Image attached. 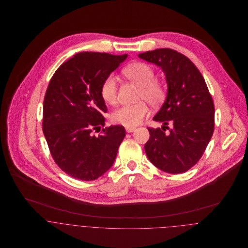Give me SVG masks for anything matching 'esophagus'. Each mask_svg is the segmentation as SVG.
I'll list each match as a JSON object with an SVG mask.
<instances>
[{
    "label": "esophagus",
    "instance_id": "obj_1",
    "mask_svg": "<svg viewBox=\"0 0 248 248\" xmlns=\"http://www.w3.org/2000/svg\"><path fill=\"white\" fill-rule=\"evenodd\" d=\"M135 130H136V128H134V127H126V132L127 133H132Z\"/></svg>",
    "mask_w": 248,
    "mask_h": 248
}]
</instances>
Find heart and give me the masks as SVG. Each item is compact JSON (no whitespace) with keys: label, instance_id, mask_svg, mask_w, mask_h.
<instances>
[{"label":"heart","instance_id":"b5f03b06","mask_svg":"<svg viewBox=\"0 0 248 248\" xmlns=\"http://www.w3.org/2000/svg\"><path fill=\"white\" fill-rule=\"evenodd\" d=\"M123 73L130 80L140 86L139 92V100H145L151 106H158L165 97V89L163 85L155 80V71L146 63H134L124 69ZM100 94L104 102L108 105H114L117 102V81L113 74L108 75L100 88ZM148 112V106L140 101L134 105L120 107L115 109L110 119L113 123L126 127H135L139 125Z\"/></svg>","mask_w":248,"mask_h":248}]
</instances>
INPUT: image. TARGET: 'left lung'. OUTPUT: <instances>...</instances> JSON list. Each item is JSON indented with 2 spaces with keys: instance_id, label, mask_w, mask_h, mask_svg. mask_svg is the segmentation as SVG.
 Here are the masks:
<instances>
[{
  "instance_id": "8db88e82",
  "label": "left lung",
  "mask_w": 248,
  "mask_h": 248,
  "mask_svg": "<svg viewBox=\"0 0 248 248\" xmlns=\"http://www.w3.org/2000/svg\"><path fill=\"white\" fill-rule=\"evenodd\" d=\"M165 73L167 96L155 121L161 128H148L145 144L149 160L159 170L180 174L193 167L210 141L215 125L212 96L202 73L183 54L170 48H157L139 54ZM171 123L172 128L167 125ZM169 129L165 132L166 129Z\"/></svg>"
}]
</instances>
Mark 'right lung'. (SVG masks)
<instances>
[{"label":"right lung","mask_w":248,"mask_h":248,"mask_svg":"<svg viewBox=\"0 0 248 248\" xmlns=\"http://www.w3.org/2000/svg\"><path fill=\"white\" fill-rule=\"evenodd\" d=\"M127 54L79 52L62 64L49 81L43 111V132L56 164L69 176L93 180L112 166L126 136L123 126L105 125L107 106L100 88Z\"/></svg>","instance_id":"1"}]
</instances>
